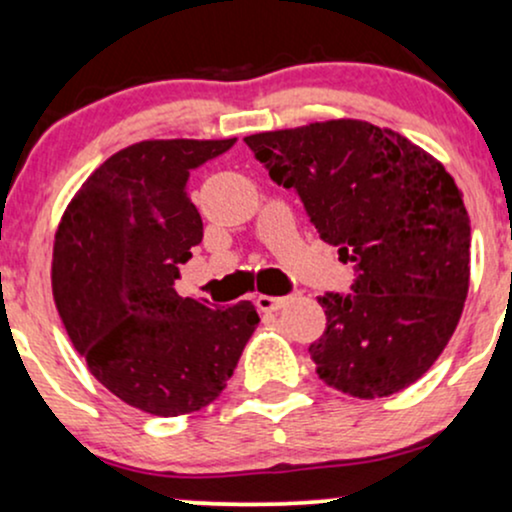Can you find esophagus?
Returning <instances> with one entry per match:
<instances>
[{"label":"esophagus","instance_id":"obj_1","mask_svg":"<svg viewBox=\"0 0 512 512\" xmlns=\"http://www.w3.org/2000/svg\"><path fill=\"white\" fill-rule=\"evenodd\" d=\"M255 305L262 310V313H276V310H281L286 305V298H279V296H260L255 298Z\"/></svg>","mask_w":512,"mask_h":512}]
</instances>
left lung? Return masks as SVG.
<instances>
[{
  "instance_id": "8db88e82",
  "label": "left lung",
  "mask_w": 512,
  "mask_h": 512,
  "mask_svg": "<svg viewBox=\"0 0 512 512\" xmlns=\"http://www.w3.org/2000/svg\"><path fill=\"white\" fill-rule=\"evenodd\" d=\"M298 192L325 243L354 262V293H327L310 344L322 383L358 399L414 385L448 346L469 291V214L443 163L399 132L325 120L245 137Z\"/></svg>"
}]
</instances>
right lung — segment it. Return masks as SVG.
<instances>
[{"instance_id":"add662e5","label":"right lung","mask_w":512,"mask_h":512,"mask_svg":"<svg viewBox=\"0 0 512 512\" xmlns=\"http://www.w3.org/2000/svg\"><path fill=\"white\" fill-rule=\"evenodd\" d=\"M236 139H144L88 175L52 245V296L74 349L129 407L182 416L209 407L260 315L250 301L209 308L173 289L202 243L190 170Z\"/></svg>"}]
</instances>
